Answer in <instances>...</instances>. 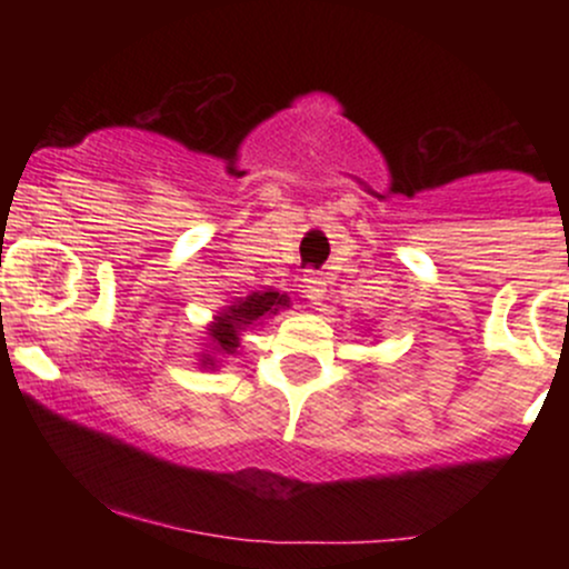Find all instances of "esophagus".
Returning <instances> with one entry per match:
<instances>
[{
  "mask_svg": "<svg viewBox=\"0 0 569 569\" xmlns=\"http://www.w3.org/2000/svg\"><path fill=\"white\" fill-rule=\"evenodd\" d=\"M326 293V280L321 272H312L310 278H307V297L312 299V302H318V299H323Z\"/></svg>",
  "mask_w": 569,
  "mask_h": 569,
  "instance_id": "1",
  "label": "esophagus"
}]
</instances>
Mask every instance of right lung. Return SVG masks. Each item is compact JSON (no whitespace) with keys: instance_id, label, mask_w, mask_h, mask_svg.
Wrapping results in <instances>:
<instances>
[{"instance_id":"add662e5","label":"right lung","mask_w":569,"mask_h":569,"mask_svg":"<svg viewBox=\"0 0 569 569\" xmlns=\"http://www.w3.org/2000/svg\"><path fill=\"white\" fill-rule=\"evenodd\" d=\"M278 307H289V299L278 291H264V293H251V297L243 299L240 305H232L230 310L221 312L217 318V326L211 329L217 350L234 352V348L240 345L238 331L243 329V326L262 321L264 316H276ZM206 361H211V358H206Z\"/></svg>"}]
</instances>
